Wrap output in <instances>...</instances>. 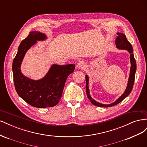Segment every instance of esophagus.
Returning a JSON list of instances; mask_svg holds the SVG:
<instances>
[{
    "label": "esophagus",
    "mask_w": 147,
    "mask_h": 147,
    "mask_svg": "<svg viewBox=\"0 0 147 147\" xmlns=\"http://www.w3.org/2000/svg\"><path fill=\"white\" fill-rule=\"evenodd\" d=\"M85 66H86V64L84 61H79L77 63V69H83Z\"/></svg>",
    "instance_id": "esophagus-1"
}]
</instances>
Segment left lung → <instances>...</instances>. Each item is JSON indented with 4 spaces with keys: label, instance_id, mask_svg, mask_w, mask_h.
<instances>
[{
    "label": "left lung",
    "instance_id": "left-lung-1",
    "mask_svg": "<svg viewBox=\"0 0 147 147\" xmlns=\"http://www.w3.org/2000/svg\"><path fill=\"white\" fill-rule=\"evenodd\" d=\"M117 34L118 35V37L116 38V40H115V44H116L117 48L118 49V50H127L129 52V55H130L129 57H130V62H131V66L130 68L129 76V78H128L127 84L125 91H124V92L123 93L122 95L115 102L109 104H102L99 102L96 101L94 99H92V97L91 96L90 92V88H89V81H90V78H89L88 75L86 74L85 75V77H86V91L87 97L93 105L97 107H112L119 104V102H121L124 98H126L128 95H129L132 90L133 84H134L137 67H136V62L134 56V53H133L132 47L131 45V44L128 42L125 35L120 32H117Z\"/></svg>",
    "mask_w": 147,
    "mask_h": 147
}]
</instances>
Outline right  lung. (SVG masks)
Segmentation results:
<instances>
[{"label":"right lung","instance_id":"obj_1","mask_svg":"<svg viewBox=\"0 0 147 147\" xmlns=\"http://www.w3.org/2000/svg\"><path fill=\"white\" fill-rule=\"evenodd\" d=\"M47 35L38 31H31L27 38L22 41L13 59L12 70L15 90L20 97L37 108L54 107L59 102L66 79L72 74L74 64L51 65L43 78L34 80L22 74L21 67L26 53L38 41H45Z\"/></svg>","mask_w":147,"mask_h":147}]
</instances>
